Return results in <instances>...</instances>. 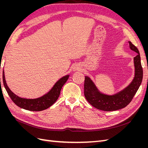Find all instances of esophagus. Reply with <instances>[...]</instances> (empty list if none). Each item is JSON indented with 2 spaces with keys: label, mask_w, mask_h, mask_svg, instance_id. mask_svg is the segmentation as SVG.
Returning a JSON list of instances; mask_svg holds the SVG:
<instances>
[{
  "label": "esophagus",
  "mask_w": 148,
  "mask_h": 148,
  "mask_svg": "<svg viewBox=\"0 0 148 148\" xmlns=\"http://www.w3.org/2000/svg\"><path fill=\"white\" fill-rule=\"evenodd\" d=\"M79 69H80V68H79V67H78V66H75V68H74L75 70H79Z\"/></svg>",
  "instance_id": "34e87169"
}]
</instances>
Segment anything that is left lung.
<instances>
[{"label": "left lung", "instance_id": "left-lung-1", "mask_svg": "<svg viewBox=\"0 0 148 148\" xmlns=\"http://www.w3.org/2000/svg\"><path fill=\"white\" fill-rule=\"evenodd\" d=\"M130 48L138 54L134 57L135 76L128 86L112 95H107L99 91L91 79L85 76L84 94L88 102L95 108L104 111L119 110L130 104L135 95L142 82L143 71L141 64L140 54L136 46L128 41Z\"/></svg>", "mask_w": 148, "mask_h": 148}]
</instances>
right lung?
Returning <instances> with one entry per match:
<instances>
[{
  "mask_svg": "<svg viewBox=\"0 0 148 148\" xmlns=\"http://www.w3.org/2000/svg\"><path fill=\"white\" fill-rule=\"evenodd\" d=\"M3 83L8 95L10 97L12 101L15 104L20 107V108L31 111H41L47 109L49 107L53 105L57 100L60 94L62 86L66 82L69 78V75H67L62 77L53 85V87L48 92L36 99H26V98L20 97L13 93L7 86L4 71H3Z\"/></svg>",
  "mask_w": 148,
  "mask_h": 148,
  "instance_id": "add662e5",
  "label": "right lung"
}]
</instances>
